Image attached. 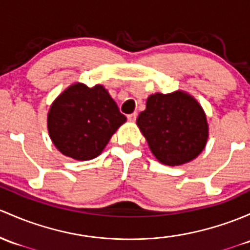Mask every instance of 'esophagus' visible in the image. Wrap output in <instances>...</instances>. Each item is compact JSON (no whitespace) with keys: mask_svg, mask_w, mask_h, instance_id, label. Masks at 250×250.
<instances>
[{"mask_svg":"<svg viewBox=\"0 0 250 250\" xmlns=\"http://www.w3.org/2000/svg\"><path fill=\"white\" fill-rule=\"evenodd\" d=\"M136 117H138V114H136V112H133V114L128 115V116H127L128 121H130V122H134V121L136 120Z\"/></svg>","mask_w":250,"mask_h":250,"instance_id":"34e87169","label":"esophagus"}]
</instances>
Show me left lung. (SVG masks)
I'll return each mask as SVG.
<instances>
[{"label": "left lung", "mask_w": 250, "mask_h": 250, "mask_svg": "<svg viewBox=\"0 0 250 250\" xmlns=\"http://www.w3.org/2000/svg\"><path fill=\"white\" fill-rule=\"evenodd\" d=\"M136 125L154 157L170 167L196 158L208 138V125L201 105L182 91L149 96Z\"/></svg>", "instance_id": "obj_1"}]
</instances>
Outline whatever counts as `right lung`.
<instances>
[{"instance_id":"obj_1","label":"right lung","mask_w":250,"mask_h":250,"mask_svg":"<svg viewBox=\"0 0 250 250\" xmlns=\"http://www.w3.org/2000/svg\"><path fill=\"white\" fill-rule=\"evenodd\" d=\"M127 117L102 85L77 83L63 91L50 106L51 141L64 156L77 160L98 157Z\"/></svg>"}]
</instances>
